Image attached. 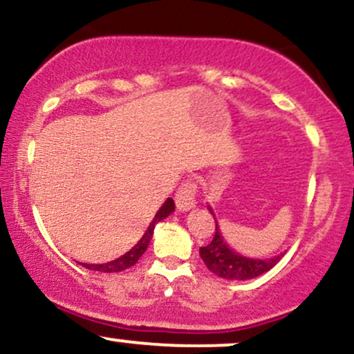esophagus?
I'll return each mask as SVG.
<instances>
[{"mask_svg":"<svg viewBox=\"0 0 354 354\" xmlns=\"http://www.w3.org/2000/svg\"><path fill=\"white\" fill-rule=\"evenodd\" d=\"M196 193H198V186L194 181H185L183 185L178 188L176 194H174V203H176L178 209L180 211H188L191 208L196 206Z\"/></svg>","mask_w":354,"mask_h":354,"instance_id":"34e87169","label":"esophagus"}]
</instances>
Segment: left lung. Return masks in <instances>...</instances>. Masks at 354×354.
I'll list each match as a JSON object with an SVG mask.
<instances>
[{
  "label": "left lung",
  "mask_w": 354,
  "mask_h": 354,
  "mask_svg": "<svg viewBox=\"0 0 354 354\" xmlns=\"http://www.w3.org/2000/svg\"><path fill=\"white\" fill-rule=\"evenodd\" d=\"M211 214H213V211H211ZM214 223H216V219H214ZM200 256L211 273L218 274L219 278L225 279L256 278V276L271 270V268L279 261V258H281V256H274V258L268 259H251L234 253V251L223 241L221 233H219L218 230V223L213 241H211L208 246L200 248Z\"/></svg>",
  "instance_id": "obj_1"
}]
</instances>
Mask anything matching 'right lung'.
Instances as JSON below:
<instances>
[{
    "label": "right lung",
    "mask_w": 354,
    "mask_h": 354,
    "mask_svg": "<svg viewBox=\"0 0 354 354\" xmlns=\"http://www.w3.org/2000/svg\"><path fill=\"white\" fill-rule=\"evenodd\" d=\"M173 211H174V201L171 200V198H168V200L165 201V205L161 206L160 211L156 213V216H154L151 225L148 226V230H146L143 238H141L140 241H138L136 245L128 251V253H124L121 258H116L115 261L103 263V265H86V263H83V266L86 268V270L100 271V273H118V271H124V270H128V268H131L133 265H136L138 259L143 256L146 248H148V245H149V241H151L154 225H156L158 221H161V219H165L166 216H169Z\"/></svg>",
    "instance_id": "1"
}]
</instances>
